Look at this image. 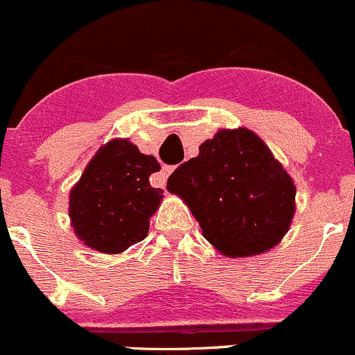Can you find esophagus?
<instances>
[{
  "label": "esophagus",
  "mask_w": 355,
  "mask_h": 355,
  "mask_svg": "<svg viewBox=\"0 0 355 355\" xmlns=\"http://www.w3.org/2000/svg\"><path fill=\"white\" fill-rule=\"evenodd\" d=\"M173 171H174L173 166H162L159 176H157V184L162 186V188H164V186H166V182H167V178L171 176V173H173Z\"/></svg>",
  "instance_id": "esophagus-1"
}]
</instances>
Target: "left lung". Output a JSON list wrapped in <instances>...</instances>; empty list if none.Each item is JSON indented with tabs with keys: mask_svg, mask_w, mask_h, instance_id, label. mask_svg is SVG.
I'll list each match as a JSON object with an SVG mask.
<instances>
[{
	"mask_svg": "<svg viewBox=\"0 0 355 355\" xmlns=\"http://www.w3.org/2000/svg\"><path fill=\"white\" fill-rule=\"evenodd\" d=\"M171 179L205 239L224 257L265 253L291 227L294 181L265 141L246 128L218 130Z\"/></svg>",
	"mask_w": 355,
	"mask_h": 355,
	"instance_id": "left-lung-1",
	"label": "left lung"
}]
</instances>
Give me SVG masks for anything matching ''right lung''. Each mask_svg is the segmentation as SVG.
Returning a JSON list of instances; mask_svg holds the SVG:
<instances>
[{"mask_svg": "<svg viewBox=\"0 0 355 355\" xmlns=\"http://www.w3.org/2000/svg\"><path fill=\"white\" fill-rule=\"evenodd\" d=\"M160 171L153 155H144L130 140H111L90 160L69 193V218L83 244L119 254L147 237L162 189L150 176Z\"/></svg>", "mask_w": 355, "mask_h": 355, "instance_id": "add662e5", "label": "right lung"}]
</instances>
